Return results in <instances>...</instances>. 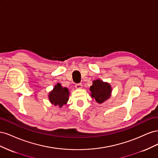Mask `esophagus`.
<instances>
[{
    "instance_id": "obj_1",
    "label": "esophagus",
    "mask_w": 158,
    "mask_h": 158,
    "mask_svg": "<svg viewBox=\"0 0 158 158\" xmlns=\"http://www.w3.org/2000/svg\"><path fill=\"white\" fill-rule=\"evenodd\" d=\"M75 87H76V88H77V89H81V88H82V84H81V83L76 84L75 85Z\"/></svg>"
}]
</instances>
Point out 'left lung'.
Wrapping results in <instances>:
<instances>
[{
  "label": "left lung",
  "instance_id": "8db88e82",
  "mask_svg": "<svg viewBox=\"0 0 158 158\" xmlns=\"http://www.w3.org/2000/svg\"><path fill=\"white\" fill-rule=\"evenodd\" d=\"M91 96L95 99L98 103H102L110 98L111 87L109 84L103 82L100 80H94L93 85L90 86Z\"/></svg>",
  "mask_w": 158,
  "mask_h": 158
}]
</instances>
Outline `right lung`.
<instances>
[{"instance_id": "1", "label": "right lung", "mask_w": 158, "mask_h": 158, "mask_svg": "<svg viewBox=\"0 0 158 158\" xmlns=\"http://www.w3.org/2000/svg\"><path fill=\"white\" fill-rule=\"evenodd\" d=\"M69 97V89L66 88L62 87L59 83L55 85L53 90L49 94V99L51 103L55 106H59L60 107L67 103Z\"/></svg>"}]
</instances>
